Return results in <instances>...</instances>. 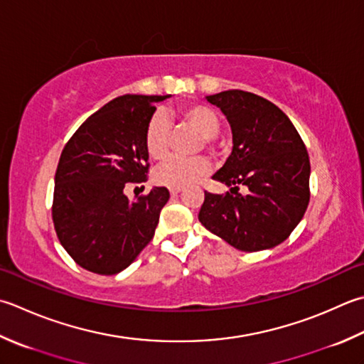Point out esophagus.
I'll return each mask as SVG.
<instances>
[{
	"label": "esophagus",
	"instance_id": "esophagus-1",
	"mask_svg": "<svg viewBox=\"0 0 364 364\" xmlns=\"http://www.w3.org/2000/svg\"><path fill=\"white\" fill-rule=\"evenodd\" d=\"M180 192H181L180 188H170V194H172V196H178Z\"/></svg>",
	"mask_w": 364,
	"mask_h": 364
}]
</instances>
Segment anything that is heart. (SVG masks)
I'll list each match as a JSON object with an SVG mask.
<instances>
[{
	"instance_id": "obj_1",
	"label": "heart",
	"mask_w": 364,
	"mask_h": 364,
	"mask_svg": "<svg viewBox=\"0 0 364 364\" xmlns=\"http://www.w3.org/2000/svg\"><path fill=\"white\" fill-rule=\"evenodd\" d=\"M180 118L203 137L205 145L213 148V140L219 132L220 119L218 112L205 104H189L180 109ZM168 124L167 117L158 112L151 117L145 131V148L151 159H164L168 153ZM210 168L205 158H168L154 170V180L161 186L186 188L197 181Z\"/></svg>"
}]
</instances>
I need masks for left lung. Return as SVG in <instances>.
Returning a JSON list of instances; mask_svg holds the SVG:
<instances>
[{"mask_svg": "<svg viewBox=\"0 0 364 364\" xmlns=\"http://www.w3.org/2000/svg\"><path fill=\"white\" fill-rule=\"evenodd\" d=\"M206 101L232 127V154L213 175L230 194L205 192L198 220L240 251L281 245L303 219L311 196V164L300 134L279 107L254 92L229 90ZM240 186L250 189L246 196Z\"/></svg>", "mask_w": 364, "mask_h": 364, "instance_id": "left-lung-1", "label": "left lung"}]
</instances>
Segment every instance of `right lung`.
<instances>
[{"instance_id":"add662e5","label":"right lung","mask_w":364,"mask_h":364,"mask_svg":"<svg viewBox=\"0 0 364 364\" xmlns=\"http://www.w3.org/2000/svg\"><path fill=\"white\" fill-rule=\"evenodd\" d=\"M167 96L124 95L85 121L64 146L55 173L52 218L56 235L77 265L117 274L151 238L167 188L129 200L127 183H144L149 168L145 131Z\"/></svg>"}]
</instances>
